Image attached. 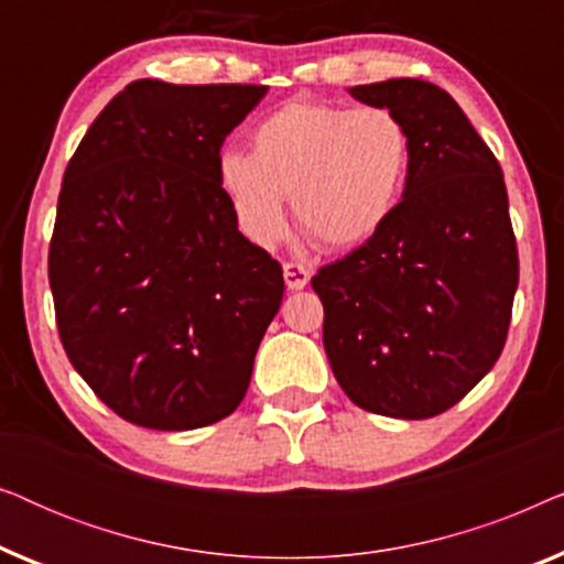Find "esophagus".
I'll return each mask as SVG.
<instances>
[{
	"mask_svg": "<svg viewBox=\"0 0 564 564\" xmlns=\"http://www.w3.org/2000/svg\"><path fill=\"white\" fill-rule=\"evenodd\" d=\"M307 282H311V272H307V267L295 264V261H288V264H284V284H288V290L297 292L303 290Z\"/></svg>",
	"mask_w": 564,
	"mask_h": 564,
	"instance_id": "esophagus-1",
	"label": "esophagus"
}]
</instances>
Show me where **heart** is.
<instances>
[{"mask_svg":"<svg viewBox=\"0 0 564 564\" xmlns=\"http://www.w3.org/2000/svg\"><path fill=\"white\" fill-rule=\"evenodd\" d=\"M413 164L405 122L388 107L288 102L251 130V153L218 156V187L257 246L288 234V203L328 249H351L388 226Z\"/></svg>","mask_w":564,"mask_h":564,"instance_id":"1","label":"heart"}]
</instances>
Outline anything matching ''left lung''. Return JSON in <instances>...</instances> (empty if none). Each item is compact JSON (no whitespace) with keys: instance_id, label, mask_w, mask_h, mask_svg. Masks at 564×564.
<instances>
[{"instance_id":"8db88e82","label":"left lung","mask_w":564,"mask_h":564,"mask_svg":"<svg viewBox=\"0 0 564 564\" xmlns=\"http://www.w3.org/2000/svg\"><path fill=\"white\" fill-rule=\"evenodd\" d=\"M349 95L405 122L413 164L388 226L313 276L323 346L351 403L431 419L459 403L503 351L519 288L503 172L436 84L388 79Z\"/></svg>"}]
</instances>
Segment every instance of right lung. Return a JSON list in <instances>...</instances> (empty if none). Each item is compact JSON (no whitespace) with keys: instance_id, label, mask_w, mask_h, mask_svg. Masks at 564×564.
Instances as JSON below:
<instances>
[{"instance_id":"right-lung-1","label":"right lung","mask_w":564,"mask_h":564,"mask_svg":"<svg viewBox=\"0 0 564 564\" xmlns=\"http://www.w3.org/2000/svg\"><path fill=\"white\" fill-rule=\"evenodd\" d=\"M264 95L138 79L66 166L48 253L61 344L135 426L189 431L234 413L280 311L282 267L238 230L215 174Z\"/></svg>"}]
</instances>
